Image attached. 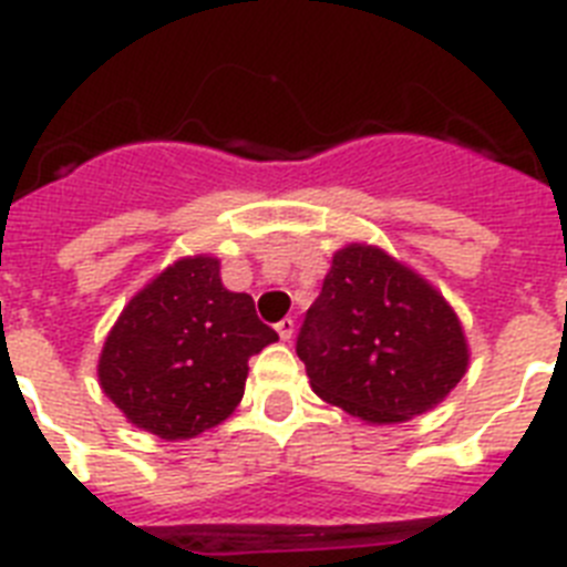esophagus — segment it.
Instances as JSON below:
<instances>
[{
	"mask_svg": "<svg viewBox=\"0 0 567 567\" xmlns=\"http://www.w3.org/2000/svg\"><path fill=\"white\" fill-rule=\"evenodd\" d=\"M293 328H297V324H293V319H290V317L279 319V322H277V333L285 339V342H288V339L293 337Z\"/></svg>",
	"mask_w": 567,
	"mask_h": 567,
	"instance_id": "1",
	"label": "esophagus"
}]
</instances>
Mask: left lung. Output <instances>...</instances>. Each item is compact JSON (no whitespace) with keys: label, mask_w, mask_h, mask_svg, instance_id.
<instances>
[{"label":"left lung","mask_w":567,"mask_h":567,"mask_svg":"<svg viewBox=\"0 0 567 567\" xmlns=\"http://www.w3.org/2000/svg\"><path fill=\"white\" fill-rule=\"evenodd\" d=\"M297 353L324 402L365 422L431 411L465 377L467 344L451 305L385 250H337L308 308Z\"/></svg>","instance_id":"1"}]
</instances>
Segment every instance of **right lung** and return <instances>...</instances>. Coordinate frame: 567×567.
<instances>
[{
	"label": "right lung",
	"mask_w": 567,
	"mask_h": 567,
	"mask_svg": "<svg viewBox=\"0 0 567 567\" xmlns=\"http://www.w3.org/2000/svg\"><path fill=\"white\" fill-rule=\"evenodd\" d=\"M277 339L248 293L223 288L214 256L179 259L107 333L102 391L136 427L190 440L228 420L245 393L248 359Z\"/></svg>",
	"instance_id": "add662e5"
}]
</instances>
